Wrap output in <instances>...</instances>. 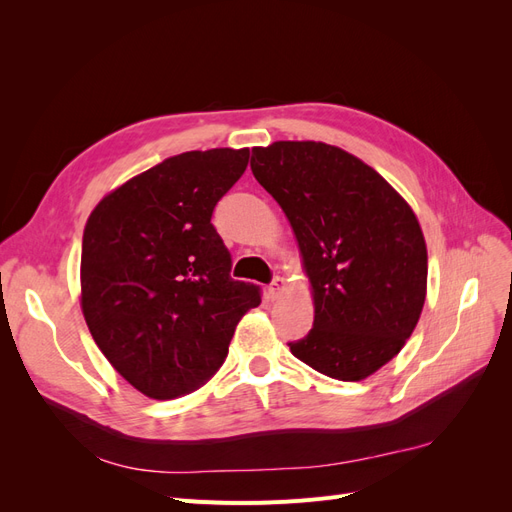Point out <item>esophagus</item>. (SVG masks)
Instances as JSON below:
<instances>
[{
  "mask_svg": "<svg viewBox=\"0 0 512 512\" xmlns=\"http://www.w3.org/2000/svg\"><path fill=\"white\" fill-rule=\"evenodd\" d=\"M282 288H284V277H273V282L269 284V297L275 299Z\"/></svg>",
  "mask_w": 512,
  "mask_h": 512,
  "instance_id": "34e87169",
  "label": "esophagus"
}]
</instances>
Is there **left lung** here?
Here are the masks:
<instances>
[{
  "instance_id": "1",
  "label": "left lung",
  "mask_w": 512,
  "mask_h": 512,
  "mask_svg": "<svg viewBox=\"0 0 512 512\" xmlns=\"http://www.w3.org/2000/svg\"><path fill=\"white\" fill-rule=\"evenodd\" d=\"M252 173L294 230L314 327L290 352L359 382L404 348L423 312L427 247L410 205L352 153L314 141L252 149Z\"/></svg>"
}]
</instances>
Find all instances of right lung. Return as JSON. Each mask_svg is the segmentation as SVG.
Returning a JSON list of instances; mask_svg holds the SVG:
<instances>
[{
	"mask_svg": "<svg viewBox=\"0 0 512 512\" xmlns=\"http://www.w3.org/2000/svg\"><path fill=\"white\" fill-rule=\"evenodd\" d=\"M250 149L185 151L104 196L83 232L81 307L119 374L175 399L222 367L260 288L230 277L211 215L245 173Z\"/></svg>",
	"mask_w": 512,
	"mask_h": 512,
	"instance_id": "1",
	"label": "right lung"
}]
</instances>
